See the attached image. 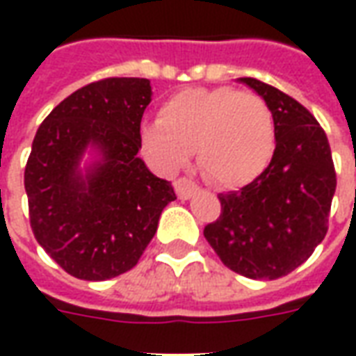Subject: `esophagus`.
<instances>
[{"instance_id":"1","label":"esophagus","mask_w":356,"mask_h":356,"mask_svg":"<svg viewBox=\"0 0 356 356\" xmlns=\"http://www.w3.org/2000/svg\"><path fill=\"white\" fill-rule=\"evenodd\" d=\"M175 193L181 200H188L191 196L198 193V185L194 183L193 179H186V177H181L175 181Z\"/></svg>"}]
</instances>
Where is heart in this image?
Returning <instances> with one entry per match:
<instances>
[{
    "instance_id": "obj_1",
    "label": "heart",
    "mask_w": 356,
    "mask_h": 356,
    "mask_svg": "<svg viewBox=\"0 0 356 356\" xmlns=\"http://www.w3.org/2000/svg\"><path fill=\"white\" fill-rule=\"evenodd\" d=\"M140 147L163 173L183 170L196 150L209 183L238 188L267 170L276 148L273 110L259 95L234 88L179 91L140 127Z\"/></svg>"
}]
</instances>
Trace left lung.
<instances>
[{
  "label": "left lung",
  "instance_id": "8db88e82",
  "mask_svg": "<svg viewBox=\"0 0 356 356\" xmlns=\"http://www.w3.org/2000/svg\"><path fill=\"white\" fill-rule=\"evenodd\" d=\"M273 110L276 148L259 177L219 194L221 216L204 236L225 267L254 280H275L307 261L328 232L336 170L326 133L290 95L240 78Z\"/></svg>",
  "mask_w": 356,
  "mask_h": 356
}]
</instances>
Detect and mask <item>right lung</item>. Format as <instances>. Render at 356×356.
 <instances>
[{
  "instance_id": "obj_1",
  "label": "right lung",
  "mask_w": 356,
  "mask_h": 356,
  "mask_svg": "<svg viewBox=\"0 0 356 356\" xmlns=\"http://www.w3.org/2000/svg\"><path fill=\"white\" fill-rule=\"evenodd\" d=\"M152 101L145 78H104L58 102L38 127L24 170L30 227L68 275L108 280L127 273L177 196L139 158L140 120ZM88 144L103 163L83 181Z\"/></svg>"
}]
</instances>
